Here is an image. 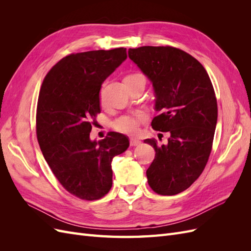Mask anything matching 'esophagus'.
Returning a JSON list of instances; mask_svg holds the SVG:
<instances>
[{"label":"esophagus","instance_id":"esophagus-1","mask_svg":"<svg viewBox=\"0 0 251 251\" xmlns=\"http://www.w3.org/2000/svg\"><path fill=\"white\" fill-rule=\"evenodd\" d=\"M130 144H131L132 147H138V146H140V144H141V141L139 139H137V138H131L130 139Z\"/></svg>","mask_w":251,"mask_h":251}]
</instances>
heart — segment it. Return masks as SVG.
<instances>
[{"label": "heart", "mask_w": 251, "mask_h": 251, "mask_svg": "<svg viewBox=\"0 0 251 251\" xmlns=\"http://www.w3.org/2000/svg\"><path fill=\"white\" fill-rule=\"evenodd\" d=\"M140 74H132L128 75L126 77L131 76H138ZM103 95V90L100 92V97L102 98ZM147 114L144 112H138L136 114H127V115H123L118 117L115 121L113 123V126L115 130H117L120 133L125 134H135L139 130L140 124L144 123L147 120Z\"/></svg>", "instance_id": "1"}]
</instances>
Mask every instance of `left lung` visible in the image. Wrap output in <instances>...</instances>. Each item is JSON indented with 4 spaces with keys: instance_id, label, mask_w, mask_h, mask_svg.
<instances>
[{
    "instance_id": "1",
    "label": "left lung",
    "mask_w": 251,
    "mask_h": 251,
    "mask_svg": "<svg viewBox=\"0 0 251 251\" xmlns=\"http://www.w3.org/2000/svg\"><path fill=\"white\" fill-rule=\"evenodd\" d=\"M128 57L150 79L155 96L154 130L169 132L168 143L144 142L155 149L147 171L149 185L159 195L185 191L207 163L218 119L214 88L204 67L174 47L128 49Z\"/></svg>"
}]
</instances>
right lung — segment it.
I'll list each match as a JSON object with an SVG mask.
<instances>
[{"mask_svg": "<svg viewBox=\"0 0 251 251\" xmlns=\"http://www.w3.org/2000/svg\"><path fill=\"white\" fill-rule=\"evenodd\" d=\"M126 59V48L70 54L52 67L40 91L36 136L44 158L65 189L82 200L109 193L112 159L130 146L117 132L98 141L90 138L102 82Z\"/></svg>", "mask_w": 251, "mask_h": 251, "instance_id": "right-lung-1", "label": "right lung"}]
</instances>
